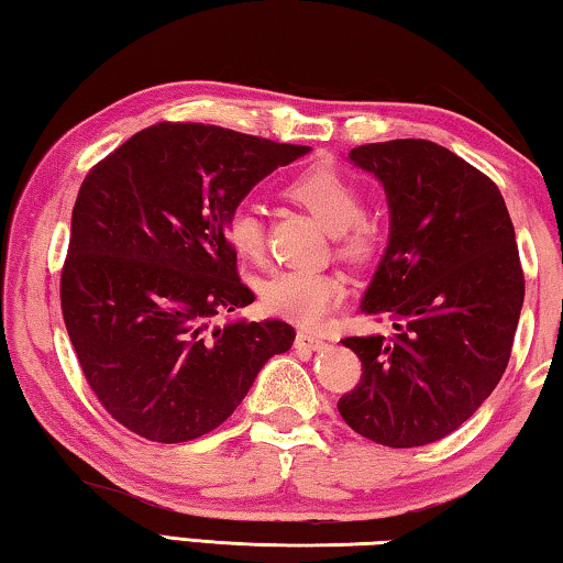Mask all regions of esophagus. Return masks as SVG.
Instances as JSON below:
<instances>
[{"label":"esophagus","mask_w":563,"mask_h":563,"mask_svg":"<svg viewBox=\"0 0 563 563\" xmlns=\"http://www.w3.org/2000/svg\"><path fill=\"white\" fill-rule=\"evenodd\" d=\"M322 345H325V338L318 335V332L298 330V335H295V347L298 350H320Z\"/></svg>","instance_id":"34e87169"}]
</instances>
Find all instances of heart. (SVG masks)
Returning <instances> with one entry per match:
<instances>
[{"instance_id":"b5f03b06","label":"heart","mask_w":563,"mask_h":563,"mask_svg":"<svg viewBox=\"0 0 563 563\" xmlns=\"http://www.w3.org/2000/svg\"><path fill=\"white\" fill-rule=\"evenodd\" d=\"M285 196L300 203L335 235L338 251L350 261H367L377 251L383 225L377 216L362 211V188L355 178L332 164H316L300 170ZM225 241L247 261H258L265 247L261 211L251 203L235 206L225 216ZM347 280L338 271L288 268L273 273L263 285V302L275 316L320 325L345 300Z\"/></svg>"}]
</instances>
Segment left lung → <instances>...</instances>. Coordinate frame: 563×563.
Masks as SVG:
<instances>
[{"mask_svg": "<svg viewBox=\"0 0 563 563\" xmlns=\"http://www.w3.org/2000/svg\"><path fill=\"white\" fill-rule=\"evenodd\" d=\"M385 188L389 238L360 310L393 338H345L360 385L338 409L377 444L422 446L452 434L507 369L523 273L507 203L489 176L424 139L352 148Z\"/></svg>", "mask_w": 563, "mask_h": 563, "instance_id": "8db88e82", "label": "left lung"}]
</instances>
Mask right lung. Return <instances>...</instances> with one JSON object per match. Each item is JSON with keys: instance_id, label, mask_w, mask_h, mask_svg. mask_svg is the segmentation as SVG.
<instances>
[{"instance_id": "add662e5", "label": "right lung", "mask_w": 563, "mask_h": 563, "mask_svg": "<svg viewBox=\"0 0 563 563\" xmlns=\"http://www.w3.org/2000/svg\"><path fill=\"white\" fill-rule=\"evenodd\" d=\"M310 146L206 123H156L93 166L76 196L62 271L66 332L107 412L151 442L198 440L288 352L283 320L218 312L255 300L235 273L225 216Z\"/></svg>"}]
</instances>
